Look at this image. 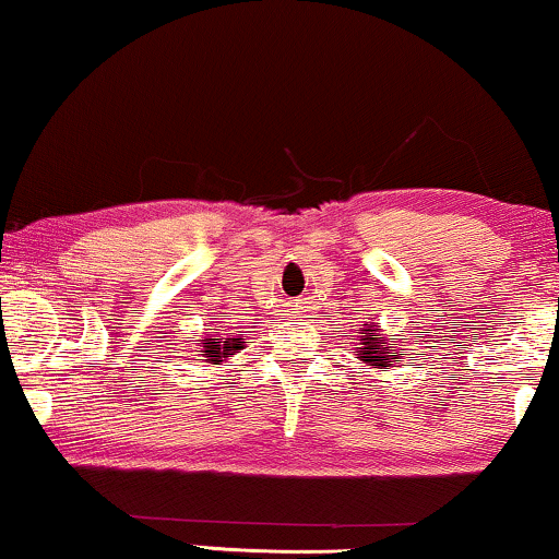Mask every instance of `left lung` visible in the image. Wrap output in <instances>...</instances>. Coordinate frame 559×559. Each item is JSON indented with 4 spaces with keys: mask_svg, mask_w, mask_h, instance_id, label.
Here are the masks:
<instances>
[{
    "mask_svg": "<svg viewBox=\"0 0 559 559\" xmlns=\"http://www.w3.org/2000/svg\"><path fill=\"white\" fill-rule=\"evenodd\" d=\"M356 358L371 369H392L396 358L407 356L404 348H400V341L386 338L381 333V325L364 323L361 335H358V348L354 350Z\"/></svg>",
    "mask_w": 559,
    "mask_h": 559,
    "instance_id": "1",
    "label": "left lung"
}]
</instances>
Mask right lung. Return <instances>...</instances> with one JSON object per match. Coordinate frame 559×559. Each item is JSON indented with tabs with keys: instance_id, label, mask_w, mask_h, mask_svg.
I'll use <instances>...</instances> for the list:
<instances>
[{
	"instance_id": "add662e5",
	"label": "right lung",
	"mask_w": 559,
	"mask_h": 559,
	"mask_svg": "<svg viewBox=\"0 0 559 559\" xmlns=\"http://www.w3.org/2000/svg\"><path fill=\"white\" fill-rule=\"evenodd\" d=\"M243 343H247L243 335H231L226 331H216V328H211V333H205V338H201V343H198V350H201V354H198L201 356L198 361L211 364V366H226L231 361V356L241 354Z\"/></svg>"
}]
</instances>
